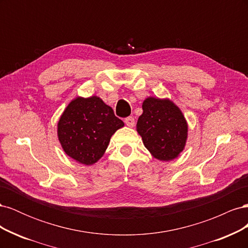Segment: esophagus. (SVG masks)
Returning a JSON list of instances; mask_svg holds the SVG:
<instances>
[{
	"instance_id": "esophagus-1",
	"label": "esophagus",
	"mask_w": 248,
	"mask_h": 248,
	"mask_svg": "<svg viewBox=\"0 0 248 248\" xmlns=\"http://www.w3.org/2000/svg\"><path fill=\"white\" fill-rule=\"evenodd\" d=\"M125 124L128 127H133L134 126V119L132 117H128L125 119Z\"/></svg>"
}]
</instances>
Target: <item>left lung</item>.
Returning a JSON list of instances; mask_svg holds the SVG:
<instances>
[{"label": "left lung", "mask_w": 248, "mask_h": 248, "mask_svg": "<svg viewBox=\"0 0 248 248\" xmlns=\"http://www.w3.org/2000/svg\"><path fill=\"white\" fill-rule=\"evenodd\" d=\"M137 131L153 157L170 161L180 155L188 137V124L176 104L169 98L147 97L142 102Z\"/></svg>", "instance_id": "1"}]
</instances>
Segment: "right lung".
<instances>
[{
    "mask_svg": "<svg viewBox=\"0 0 248 248\" xmlns=\"http://www.w3.org/2000/svg\"><path fill=\"white\" fill-rule=\"evenodd\" d=\"M124 123L98 96H78L64 109L57 133L64 152L85 166H92L103 156L112 134Z\"/></svg>",
    "mask_w": 248,
    "mask_h": 248,
    "instance_id": "1",
    "label": "right lung"
}]
</instances>
